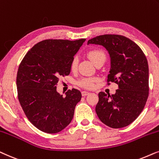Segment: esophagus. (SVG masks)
Returning <instances> with one entry per match:
<instances>
[{"mask_svg":"<svg viewBox=\"0 0 159 159\" xmlns=\"http://www.w3.org/2000/svg\"><path fill=\"white\" fill-rule=\"evenodd\" d=\"M81 94H82V96L85 97V96H86V95L89 94V92H86V91H83V92H81Z\"/></svg>","mask_w":159,"mask_h":159,"instance_id":"obj_1","label":"esophagus"}]
</instances>
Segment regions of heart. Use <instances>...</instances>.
<instances>
[{
	"mask_svg": "<svg viewBox=\"0 0 159 159\" xmlns=\"http://www.w3.org/2000/svg\"><path fill=\"white\" fill-rule=\"evenodd\" d=\"M87 56L92 60L94 65L98 63H104L106 60V54L102 50L98 48H93L87 52ZM78 62V58L77 56H75L72 59L70 62V69L72 70H75L77 68ZM98 81V78L97 77H84L81 78L77 81V84L81 87L85 89H92L94 85L95 82Z\"/></svg>",
	"mask_w": 159,
	"mask_h": 159,
	"instance_id": "heart-1",
	"label": "heart"
}]
</instances>
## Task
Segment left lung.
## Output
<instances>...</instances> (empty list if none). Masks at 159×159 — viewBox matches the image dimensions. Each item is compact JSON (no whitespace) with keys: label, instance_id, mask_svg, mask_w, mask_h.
I'll use <instances>...</instances> for the list:
<instances>
[{"label":"left lung","instance_id":"obj_1","mask_svg":"<svg viewBox=\"0 0 159 159\" xmlns=\"http://www.w3.org/2000/svg\"><path fill=\"white\" fill-rule=\"evenodd\" d=\"M106 48L111 57L110 82L117 84L115 94L100 92L96 105L97 115L105 125L118 129L129 125L145 107L149 94L148 60L139 46L120 35L106 34L89 40Z\"/></svg>","mask_w":159,"mask_h":159}]
</instances>
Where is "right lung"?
<instances>
[{"mask_svg":"<svg viewBox=\"0 0 159 159\" xmlns=\"http://www.w3.org/2000/svg\"><path fill=\"white\" fill-rule=\"evenodd\" d=\"M85 41L44 40L27 52L19 66V101L28 120L42 132H60L73 119L81 93L73 89L63 97L56 86L60 77L70 73L72 59Z\"/></svg>","mask_w":159,"mask_h":159,"instance_id":"obj_1","label":"right lung"}]
</instances>
